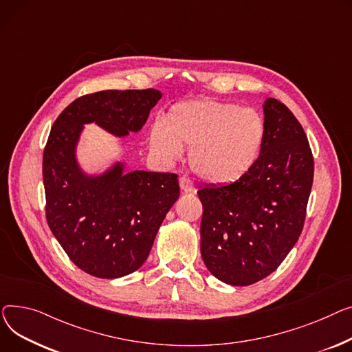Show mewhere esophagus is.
<instances>
[{
    "label": "esophagus",
    "instance_id": "1",
    "mask_svg": "<svg viewBox=\"0 0 352 352\" xmlns=\"http://www.w3.org/2000/svg\"><path fill=\"white\" fill-rule=\"evenodd\" d=\"M179 184H180V189H182V192H184V193H188V192H193L195 190V184H193V182L189 179V177H180L179 179Z\"/></svg>",
    "mask_w": 352,
    "mask_h": 352
}]
</instances>
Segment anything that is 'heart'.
Returning a JSON list of instances; mask_svg holds the SVG:
<instances>
[{"label":"heart","instance_id":"1","mask_svg":"<svg viewBox=\"0 0 352 352\" xmlns=\"http://www.w3.org/2000/svg\"><path fill=\"white\" fill-rule=\"evenodd\" d=\"M265 138L264 120L249 108L214 99L176 103L164 125L155 123L149 142L166 163L190 148V166L208 183L229 184L241 179L256 163Z\"/></svg>","mask_w":352,"mask_h":352}]
</instances>
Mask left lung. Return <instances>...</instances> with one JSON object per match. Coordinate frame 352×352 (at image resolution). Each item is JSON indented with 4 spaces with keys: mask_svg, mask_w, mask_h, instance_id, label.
<instances>
[{
    "mask_svg": "<svg viewBox=\"0 0 352 352\" xmlns=\"http://www.w3.org/2000/svg\"><path fill=\"white\" fill-rule=\"evenodd\" d=\"M264 128V143L249 172L234 183L197 192L201 258L230 285H250L277 270L302 232L313 186V152L293 112L268 98Z\"/></svg>",
    "mask_w": 352,
    "mask_h": 352,
    "instance_id": "8db88e82",
    "label": "left lung"
}]
</instances>
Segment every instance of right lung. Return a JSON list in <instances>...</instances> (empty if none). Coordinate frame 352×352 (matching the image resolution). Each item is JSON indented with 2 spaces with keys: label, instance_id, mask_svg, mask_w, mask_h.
<instances>
[{
  "label": "right lung",
  "instance_id": "right-lung-1",
  "mask_svg": "<svg viewBox=\"0 0 352 352\" xmlns=\"http://www.w3.org/2000/svg\"><path fill=\"white\" fill-rule=\"evenodd\" d=\"M160 98L156 89L88 94L52 125L43 157L47 221L71 261L91 276L136 272L180 189L175 173H123L120 163L98 177L84 175L75 159L79 133L91 122L118 136L138 132Z\"/></svg>",
  "mask_w": 352,
  "mask_h": 352
}]
</instances>
